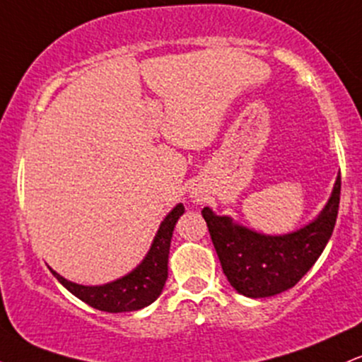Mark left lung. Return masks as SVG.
<instances>
[{
    "mask_svg": "<svg viewBox=\"0 0 362 362\" xmlns=\"http://www.w3.org/2000/svg\"><path fill=\"white\" fill-rule=\"evenodd\" d=\"M340 173L325 207L313 221L284 235H265L231 216L202 209L226 279L247 298H269L293 288L322 255L337 221Z\"/></svg>",
    "mask_w": 362,
    "mask_h": 362,
    "instance_id": "obj_1",
    "label": "left lung"
}]
</instances>
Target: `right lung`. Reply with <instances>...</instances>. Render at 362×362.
<instances>
[{
    "label": "right lung",
    "instance_id": "add662e5",
    "mask_svg": "<svg viewBox=\"0 0 362 362\" xmlns=\"http://www.w3.org/2000/svg\"><path fill=\"white\" fill-rule=\"evenodd\" d=\"M184 213V204H177L165 216L144 259L131 272L119 279L100 286H83L64 279L51 267L49 271L69 293L95 310L107 311V313H126V311L144 308L156 301L168 279L170 242H172L173 228Z\"/></svg>",
    "mask_w": 362,
    "mask_h": 362
}]
</instances>
